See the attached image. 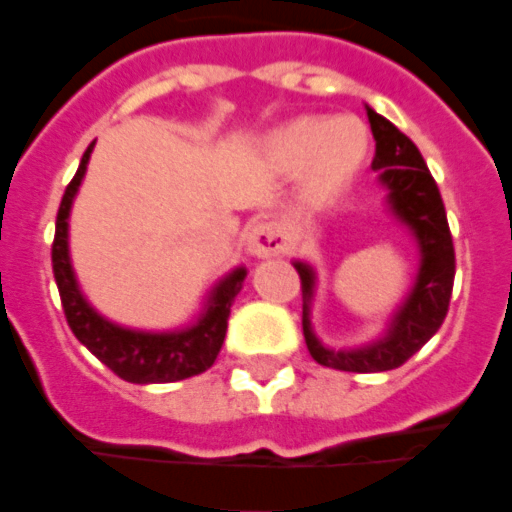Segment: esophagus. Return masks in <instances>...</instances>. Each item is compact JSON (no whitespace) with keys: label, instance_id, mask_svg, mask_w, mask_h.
<instances>
[{"label":"esophagus","instance_id":"esophagus-1","mask_svg":"<svg viewBox=\"0 0 512 512\" xmlns=\"http://www.w3.org/2000/svg\"><path fill=\"white\" fill-rule=\"evenodd\" d=\"M286 248V237L278 223H270V220H262L256 226H250L248 231V250L259 259H267V256H278L281 250Z\"/></svg>","mask_w":512,"mask_h":512}]
</instances>
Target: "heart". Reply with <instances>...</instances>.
I'll list each match as a JSON object with an SVG mask.
<instances>
[{"label":"heart","instance_id":"heart-1","mask_svg":"<svg viewBox=\"0 0 512 512\" xmlns=\"http://www.w3.org/2000/svg\"><path fill=\"white\" fill-rule=\"evenodd\" d=\"M267 162L281 176L300 173V192L311 204L342 195L369 157V129L353 115H303L267 137Z\"/></svg>","mask_w":512,"mask_h":512}]
</instances>
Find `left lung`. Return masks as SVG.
<instances>
[{"label":"left lung","instance_id":"left-lung-1","mask_svg":"<svg viewBox=\"0 0 512 512\" xmlns=\"http://www.w3.org/2000/svg\"><path fill=\"white\" fill-rule=\"evenodd\" d=\"M366 115L375 134L372 168L380 170V184L389 190L391 212L411 228L419 242L422 267L411 295L405 297L400 311L394 314L389 333L383 339L358 350H331L314 336L308 320L314 297V270L308 264L295 262L303 289V336L308 353L317 364L342 372H389L405 364L441 328L455 284V245L436 179L430 176L411 137H405L394 123L375 110H366Z\"/></svg>","mask_w":512,"mask_h":512}]
</instances>
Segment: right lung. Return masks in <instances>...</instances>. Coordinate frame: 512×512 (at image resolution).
<instances>
[{
  "mask_svg": "<svg viewBox=\"0 0 512 512\" xmlns=\"http://www.w3.org/2000/svg\"><path fill=\"white\" fill-rule=\"evenodd\" d=\"M90 151H93V146L85 151L76 176L65 187L63 201H60V209H57V226H54L52 242L54 281H57V289H60L68 328L74 331L76 339L85 344L90 353L99 358L101 364L110 366L118 378L129 380V383H173V380L201 375L215 364L217 353L223 347L231 303L239 295L242 281H245L248 273L242 267L228 273L212 289V295L206 300L204 317L195 322L192 328H184V331H129V328L112 325L110 320L96 314L79 292L74 270H71V259H68V212H71L74 195L79 190V184H82L85 168H88Z\"/></svg>",
  "mask_w": 512,
  "mask_h": 512,
  "instance_id": "1",
  "label": "right lung"
}]
</instances>
